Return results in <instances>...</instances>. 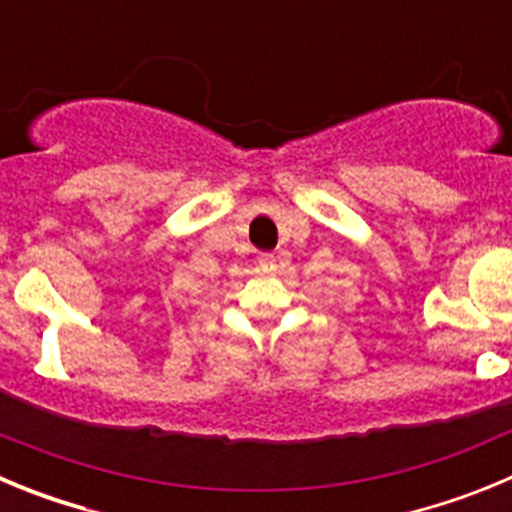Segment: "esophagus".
<instances>
[{"label": "esophagus", "instance_id": "34e87169", "mask_svg": "<svg viewBox=\"0 0 512 512\" xmlns=\"http://www.w3.org/2000/svg\"><path fill=\"white\" fill-rule=\"evenodd\" d=\"M277 261H279V256H274V253H261L259 256V266L266 271L277 269Z\"/></svg>", "mask_w": 512, "mask_h": 512}]
</instances>
